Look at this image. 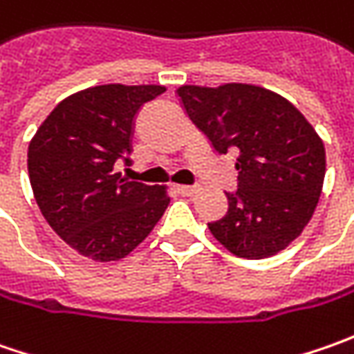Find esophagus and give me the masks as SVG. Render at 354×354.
I'll return each instance as SVG.
<instances>
[{
  "instance_id": "obj_1",
  "label": "esophagus",
  "mask_w": 354,
  "mask_h": 354,
  "mask_svg": "<svg viewBox=\"0 0 354 354\" xmlns=\"http://www.w3.org/2000/svg\"><path fill=\"white\" fill-rule=\"evenodd\" d=\"M177 191H179V195H183V197H191V195L197 193V187H195V185H177Z\"/></svg>"
}]
</instances>
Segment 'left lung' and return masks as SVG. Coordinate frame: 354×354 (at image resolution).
Instances as JSON below:
<instances>
[{"instance_id":"8db88e82","label":"left lung","mask_w":354,"mask_h":354,"mask_svg":"<svg viewBox=\"0 0 354 354\" xmlns=\"http://www.w3.org/2000/svg\"><path fill=\"white\" fill-rule=\"evenodd\" d=\"M177 96L216 153H240L238 189L226 193L225 216L209 223L212 236L248 260L283 250L319 203L325 147L317 131L292 102L260 86H181Z\"/></svg>"}]
</instances>
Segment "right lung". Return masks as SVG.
I'll use <instances>...</instances> for the list:
<instances>
[{
  "label": "right lung",
  "mask_w": 354,
  "mask_h": 354,
  "mask_svg": "<svg viewBox=\"0 0 354 354\" xmlns=\"http://www.w3.org/2000/svg\"><path fill=\"white\" fill-rule=\"evenodd\" d=\"M165 86L102 84L64 98L37 129L27 151L43 216L78 254L98 262L128 256L169 205L165 187L124 181L133 120Z\"/></svg>",
  "instance_id": "add662e5"
}]
</instances>
